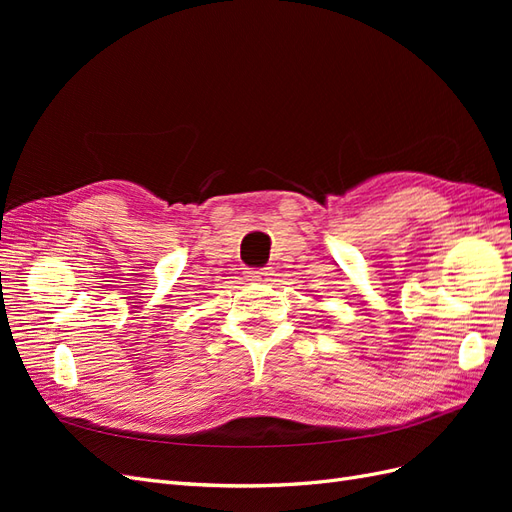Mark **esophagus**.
<instances>
[{
    "mask_svg": "<svg viewBox=\"0 0 512 512\" xmlns=\"http://www.w3.org/2000/svg\"><path fill=\"white\" fill-rule=\"evenodd\" d=\"M245 277L254 284H267L271 280V273L267 269H252V271H245Z\"/></svg>",
    "mask_w": 512,
    "mask_h": 512,
    "instance_id": "34e87169",
    "label": "esophagus"
}]
</instances>
